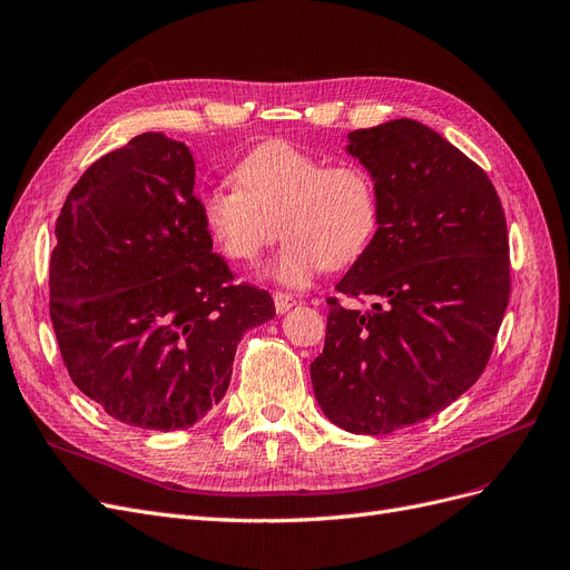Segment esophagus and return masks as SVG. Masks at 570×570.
Wrapping results in <instances>:
<instances>
[{
	"mask_svg": "<svg viewBox=\"0 0 570 570\" xmlns=\"http://www.w3.org/2000/svg\"><path fill=\"white\" fill-rule=\"evenodd\" d=\"M293 305H296V298L288 296V293H274V307L279 314H286Z\"/></svg>",
	"mask_w": 570,
	"mask_h": 570,
	"instance_id": "1",
	"label": "esophagus"
}]
</instances>
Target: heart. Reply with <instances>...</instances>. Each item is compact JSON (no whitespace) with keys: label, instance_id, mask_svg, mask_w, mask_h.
<instances>
[{"label":"heart","instance_id":"b5f03b06","mask_svg":"<svg viewBox=\"0 0 570 570\" xmlns=\"http://www.w3.org/2000/svg\"><path fill=\"white\" fill-rule=\"evenodd\" d=\"M235 180L199 195L202 223L235 263L256 261L279 227L284 246L267 277L288 288L356 263L381 227V197L360 164L328 166L286 140H267L239 159Z\"/></svg>","mask_w":570,"mask_h":570}]
</instances>
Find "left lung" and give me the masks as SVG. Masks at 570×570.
<instances>
[{
  "mask_svg": "<svg viewBox=\"0 0 570 570\" xmlns=\"http://www.w3.org/2000/svg\"><path fill=\"white\" fill-rule=\"evenodd\" d=\"M373 176L381 227L328 298L314 396L333 425L390 434L451 406L489 364L510 301V242L489 176L415 119L347 134Z\"/></svg>",
  "mask_w": 570,
  "mask_h": 570,
  "instance_id": "8db88e82",
  "label": "left lung"
}]
</instances>
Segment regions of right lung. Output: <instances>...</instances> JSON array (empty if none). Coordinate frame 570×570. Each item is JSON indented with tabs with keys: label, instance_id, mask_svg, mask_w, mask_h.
Listing matches in <instances>:
<instances>
[{
	"label": "right lung",
	"instance_id": "1",
	"mask_svg": "<svg viewBox=\"0 0 570 570\" xmlns=\"http://www.w3.org/2000/svg\"><path fill=\"white\" fill-rule=\"evenodd\" d=\"M51 253V322L72 383L119 423L187 430L227 392L242 335L274 320L232 284L185 142L147 131L70 189Z\"/></svg>",
	"mask_w": 570,
	"mask_h": 570
}]
</instances>
